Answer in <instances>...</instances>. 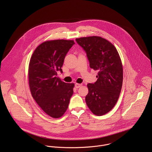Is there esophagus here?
Wrapping results in <instances>:
<instances>
[{
    "instance_id": "34e87169",
    "label": "esophagus",
    "mask_w": 152,
    "mask_h": 152,
    "mask_svg": "<svg viewBox=\"0 0 152 152\" xmlns=\"http://www.w3.org/2000/svg\"><path fill=\"white\" fill-rule=\"evenodd\" d=\"M81 86H82L81 84H77V83H76L75 84V88H80V87H81Z\"/></svg>"
}]
</instances>
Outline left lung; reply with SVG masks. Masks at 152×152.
Wrapping results in <instances>:
<instances>
[{
    "label": "left lung",
    "instance_id": "left-lung-1",
    "mask_svg": "<svg viewBox=\"0 0 152 152\" xmlns=\"http://www.w3.org/2000/svg\"><path fill=\"white\" fill-rule=\"evenodd\" d=\"M86 51L91 68L98 71L97 81L87 85L86 96L87 106L91 112L102 116L116 104L122 86L123 67L115 47L99 36L75 39Z\"/></svg>",
    "mask_w": 152,
    "mask_h": 152
}]
</instances>
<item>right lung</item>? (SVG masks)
Returning <instances> with one entry per match:
<instances>
[{
	"mask_svg": "<svg viewBox=\"0 0 152 152\" xmlns=\"http://www.w3.org/2000/svg\"><path fill=\"white\" fill-rule=\"evenodd\" d=\"M75 44L73 40H56L40 44L28 66L29 87L39 107L50 116L61 117L68 107L74 84L65 83L57 77L61 73L65 56Z\"/></svg>",
	"mask_w": 152,
	"mask_h": 152,
	"instance_id": "add662e5",
	"label": "right lung"
}]
</instances>
